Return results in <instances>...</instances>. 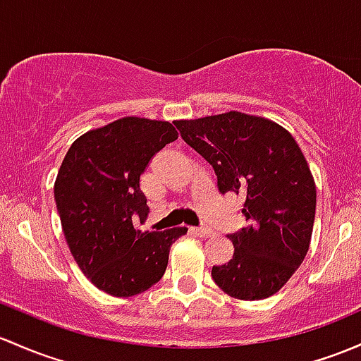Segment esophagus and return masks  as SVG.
Segmentation results:
<instances>
[{
	"instance_id": "1",
	"label": "esophagus",
	"mask_w": 361,
	"mask_h": 361,
	"mask_svg": "<svg viewBox=\"0 0 361 361\" xmlns=\"http://www.w3.org/2000/svg\"><path fill=\"white\" fill-rule=\"evenodd\" d=\"M190 231L193 235H197V237H204V238L211 237V235H212V230L207 228V226H200V228H190Z\"/></svg>"
}]
</instances>
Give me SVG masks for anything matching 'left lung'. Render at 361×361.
I'll return each mask as SVG.
<instances>
[{
    "mask_svg": "<svg viewBox=\"0 0 361 361\" xmlns=\"http://www.w3.org/2000/svg\"><path fill=\"white\" fill-rule=\"evenodd\" d=\"M174 124L212 166L219 192L245 199V226L228 235L233 257L212 267V280L235 299L270 298L310 249L317 187L305 155L286 128L250 114L230 111Z\"/></svg>",
    "mask_w": 361,
    "mask_h": 361,
    "instance_id": "obj_1",
    "label": "left lung"
}]
</instances>
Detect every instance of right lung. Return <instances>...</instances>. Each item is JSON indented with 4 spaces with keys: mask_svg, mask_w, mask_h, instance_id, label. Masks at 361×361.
<instances>
[{
    "mask_svg": "<svg viewBox=\"0 0 361 361\" xmlns=\"http://www.w3.org/2000/svg\"><path fill=\"white\" fill-rule=\"evenodd\" d=\"M178 138L168 121L123 117L79 136L55 181V202L75 263L94 287L116 298L150 289L164 275L169 249L187 233L135 230L149 214L140 176Z\"/></svg>",
    "mask_w": 361,
    "mask_h": 361,
    "instance_id": "obj_1",
    "label": "right lung"
}]
</instances>
